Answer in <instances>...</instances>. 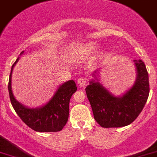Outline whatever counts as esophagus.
Wrapping results in <instances>:
<instances>
[{
    "mask_svg": "<svg viewBox=\"0 0 157 157\" xmlns=\"http://www.w3.org/2000/svg\"><path fill=\"white\" fill-rule=\"evenodd\" d=\"M77 83L80 87H84L87 83V79L86 78H80L77 80Z\"/></svg>",
    "mask_w": 157,
    "mask_h": 157,
    "instance_id": "1",
    "label": "esophagus"
}]
</instances>
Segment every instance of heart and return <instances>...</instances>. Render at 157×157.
I'll return each instance as SVG.
<instances>
[{
  "label": "heart",
  "mask_w": 157,
  "mask_h": 157,
  "mask_svg": "<svg viewBox=\"0 0 157 157\" xmlns=\"http://www.w3.org/2000/svg\"><path fill=\"white\" fill-rule=\"evenodd\" d=\"M98 48V43L96 42H88L85 43L77 44L74 47V53L76 56L80 59H88L97 51ZM105 55V50L100 49L97 51L94 57V62H97Z\"/></svg>",
  "instance_id": "obj_1"
}]
</instances>
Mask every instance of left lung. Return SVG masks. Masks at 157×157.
Returning a JSON list of instances; mask_svg holds the SVG:
<instances>
[{
    "label": "left lung",
    "mask_w": 157,
    "mask_h": 157,
    "mask_svg": "<svg viewBox=\"0 0 157 157\" xmlns=\"http://www.w3.org/2000/svg\"><path fill=\"white\" fill-rule=\"evenodd\" d=\"M136 79L132 87L121 96H115L99 82V71L92 74L94 78L85 88L91 105L94 118L104 128H118L129 125L144 108L149 93V75L141 59L133 60Z\"/></svg>",
    "instance_id": "8db88e82"
}]
</instances>
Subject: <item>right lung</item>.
Masks as SVG:
<instances>
[{"label": "right lung", "instance_id": "add662e5", "mask_svg": "<svg viewBox=\"0 0 157 157\" xmlns=\"http://www.w3.org/2000/svg\"><path fill=\"white\" fill-rule=\"evenodd\" d=\"M24 53V51L20 55ZM19 60L16 59L11 67L8 83L10 100L14 111L20 118L31 128L36 132H59L63 129L69 117L70 98L77 91V85L73 80L59 85L53 96L46 104L38 108H29L16 100L11 89L13 69Z\"/></svg>", "mask_w": 157, "mask_h": 157}]
</instances>
